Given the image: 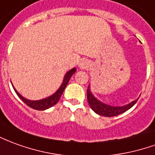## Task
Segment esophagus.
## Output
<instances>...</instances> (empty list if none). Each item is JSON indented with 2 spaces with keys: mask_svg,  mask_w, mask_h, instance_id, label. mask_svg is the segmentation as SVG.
<instances>
[{
  "mask_svg": "<svg viewBox=\"0 0 155 155\" xmlns=\"http://www.w3.org/2000/svg\"><path fill=\"white\" fill-rule=\"evenodd\" d=\"M79 67L81 68V70H85V69H86L87 67H88V64H87V62H85V61H81L80 64H79Z\"/></svg>",
  "mask_w": 155,
  "mask_h": 155,
  "instance_id": "esophagus-1",
  "label": "esophagus"
}]
</instances>
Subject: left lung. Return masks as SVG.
Instances as JSON below:
<instances>
[{
  "label": "left lung",
  "instance_id": "8db88e82",
  "mask_svg": "<svg viewBox=\"0 0 155 155\" xmlns=\"http://www.w3.org/2000/svg\"><path fill=\"white\" fill-rule=\"evenodd\" d=\"M87 100H88L89 105L91 108L98 115L104 116V117H115L119 114H122L123 112L130 109L134 104L137 102V101H134L133 102L127 104L123 107H111L108 106L107 104L102 103L96 99L95 96H93L91 91H90V85L87 88Z\"/></svg>",
  "mask_w": 155,
  "mask_h": 155
}]
</instances>
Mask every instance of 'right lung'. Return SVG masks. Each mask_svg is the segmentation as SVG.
<instances>
[{"mask_svg":"<svg viewBox=\"0 0 155 155\" xmlns=\"http://www.w3.org/2000/svg\"><path fill=\"white\" fill-rule=\"evenodd\" d=\"M75 71H76V69L74 68V69H72V70H70L69 72H67L66 74H65V76L64 78V81H63V84L61 85V86L59 87V89L56 91V92L54 94V95H52L51 96H49V97H48V98H45V99H43V100H40V101H29L27 100L26 98L24 97H22V96L19 94V93L17 92V91H16V89L14 88V91H15V92L17 93V95L19 96V98L21 99L23 102H24L26 105H28L29 107L32 108V109H34V110H38V111H44V110H46L48 108L51 107L53 106H54L55 104L58 103V101L60 99V97L62 96L63 92H64V89L66 87L67 84H68V82L70 81V79L71 78V76L73 75V74L75 73Z\"/></svg>","mask_w":155,"mask_h":155,"instance_id":"1","label":"right lung"}]
</instances>
